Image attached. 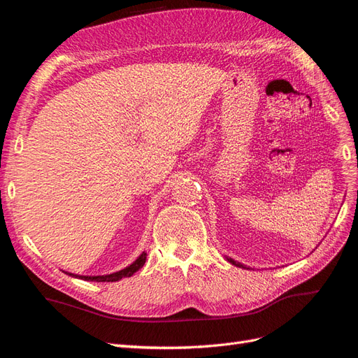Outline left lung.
<instances>
[{
    "label": "left lung",
    "mask_w": 358,
    "mask_h": 358,
    "mask_svg": "<svg viewBox=\"0 0 358 358\" xmlns=\"http://www.w3.org/2000/svg\"><path fill=\"white\" fill-rule=\"evenodd\" d=\"M227 259H229V262H230L231 264H234V266H237V267H243V268H245V266H243V264H241V263H236L233 258H229V257H227Z\"/></svg>",
    "instance_id": "left-lung-1"
}]
</instances>
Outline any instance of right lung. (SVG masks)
I'll return each instance as SVG.
<instances>
[{
    "mask_svg": "<svg viewBox=\"0 0 358 358\" xmlns=\"http://www.w3.org/2000/svg\"><path fill=\"white\" fill-rule=\"evenodd\" d=\"M146 262V252H142V255H140L136 262L133 264H129L128 267L119 270V272L116 273H110V275H103V276H79L80 279H85V280H94V282H116V280L122 279V278H129L133 276L138 268H142L143 264ZM67 273V272H66ZM70 276H74L78 278V275H73V273H69Z\"/></svg>",
    "mask_w": 358,
    "mask_h": 358,
    "instance_id": "1",
    "label": "right lung"
}]
</instances>
